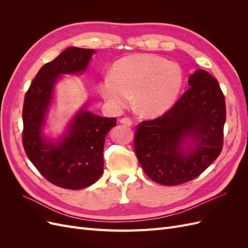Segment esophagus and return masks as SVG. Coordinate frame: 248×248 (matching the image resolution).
<instances>
[{
	"mask_svg": "<svg viewBox=\"0 0 248 248\" xmlns=\"http://www.w3.org/2000/svg\"><path fill=\"white\" fill-rule=\"evenodd\" d=\"M120 123L124 124L126 126H131L132 125V121L129 118H122L121 120H120Z\"/></svg>",
	"mask_w": 248,
	"mask_h": 248,
	"instance_id": "34e87169",
	"label": "esophagus"
}]
</instances>
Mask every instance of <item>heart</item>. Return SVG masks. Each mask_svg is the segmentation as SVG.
Instances as JSON below:
<instances>
[{
  "label": "heart",
  "mask_w": 248,
  "mask_h": 248,
  "mask_svg": "<svg viewBox=\"0 0 248 248\" xmlns=\"http://www.w3.org/2000/svg\"><path fill=\"white\" fill-rule=\"evenodd\" d=\"M183 79L177 63L156 55L137 54L116 62L110 76L99 80L98 91L112 110H122L132 95L134 106L141 114L155 117L176 102Z\"/></svg>",
  "instance_id": "1"
}]
</instances>
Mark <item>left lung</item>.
<instances>
[{
    "label": "left lung",
    "instance_id": "1",
    "mask_svg": "<svg viewBox=\"0 0 248 248\" xmlns=\"http://www.w3.org/2000/svg\"><path fill=\"white\" fill-rule=\"evenodd\" d=\"M189 89L161 117L138 126L134 150L153 181L168 186L200 176L223 145L226 101L218 81L202 69L188 78Z\"/></svg>",
    "mask_w": 248,
    "mask_h": 248
}]
</instances>
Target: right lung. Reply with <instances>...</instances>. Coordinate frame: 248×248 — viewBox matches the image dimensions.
I'll return each mask as SVG.
<instances>
[{"mask_svg":"<svg viewBox=\"0 0 248 248\" xmlns=\"http://www.w3.org/2000/svg\"><path fill=\"white\" fill-rule=\"evenodd\" d=\"M94 49L68 47L43 65L25 96L22 144L27 156L47 181L78 190L94 184L103 171L106 136L115 118L95 115L82 107L70 120L63 136L51 140L43 133L57 81L63 74L86 71Z\"/></svg>","mask_w":248,"mask_h":248,"instance_id":"1","label":"right lung"}]
</instances>
